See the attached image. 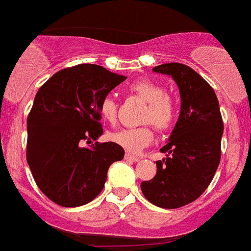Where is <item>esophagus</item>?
<instances>
[{
  "label": "esophagus",
  "instance_id": "esophagus-1",
  "mask_svg": "<svg viewBox=\"0 0 251 251\" xmlns=\"http://www.w3.org/2000/svg\"><path fill=\"white\" fill-rule=\"evenodd\" d=\"M124 159L129 160V162H138V160H140V158L136 157V155H132V154L127 153L126 155H124Z\"/></svg>",
  "mask_w": 251,
  "mask_h": 251
}]
</instances>
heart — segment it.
I'll list each match as a JSON object with an SVG mask.
<instances>
[{"mask_svg": "<svg viewBox=\"0 0 251 251\" xmlns=\"http://www.w3.org/2000/svg\"><path fill=\"white\" fill-rule=\"evenodd\" d=\"M129 91L144 101L148 102V107L144 114V122L151 123L159 131H167L175 122V103L166 94V89L150 80H138L129 87ZM118 105L113 97H105L100 105V114L102 119L114 123L116 120ZM154 138V132L149 124L141 127L122 128L119 131L110 133V140L116 145L122 146L129 153H140L144 148L149 146Z\"/></svg>", "mask_w": 251, "mask_h": 251, "instance_id": "1", "label": "heart"}]
</instances>
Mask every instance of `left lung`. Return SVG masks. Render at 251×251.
Returning <instances> with one entry per match:
<instances>
[{"label": "left lung", "instance_id": "left-lung-1", "mask_svg": "<svg viewBox=\"0 0 251 251\" xmlns=\"http://www.w3.org/2000/svg\"><path fill=\"white\" fill-rule=\"evenodd\" d=\"M153 71L175 80L181 109L167 144L160 149L166 158L157 160V174L141 182V190L153 205L177 208L196 201L215 175L223 120L215 92L193 69L181 63H164Z\"/></svg>", "mask_w": 251, "mask_h": 251}]
</instances>
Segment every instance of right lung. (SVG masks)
Here are the masks:
<instances>
[{
  "instance_id": "right-lung-1",
  "label": "right lung",
  "mask_w": 251,
  "mask_h": 251,
  "mask_svg": "<svg viewBox=\"0 0 251 251\" xmlns=\"http://www.w3.org/2000/svg\"><path fill=\"white\" fill-rule=\"evenodd\" d=\"M126 77L97 65H77L54 74L36 93L27 119V162L40 190L63 207L93 201L107 170L122 160L115 142H84L103 133L100 105Z\"/></svg>"
}]
</instances>
